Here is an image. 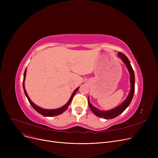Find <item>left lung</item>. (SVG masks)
I'll list each match as a JSON object with an SVG mask.
<instances>
[{
	"mask_svg": "<svg viewBox=\"0 0 158 158\" xmlns=\"http://www.w3.org/2000/svg\"><path fill=\"white\" fill-rule=\"evenodd\" d=\"M118 56L120 58H121L123 63L126 64L127 68L130 73V83H131V91L129 94L128 95L126 99L121 104L118 106L117 107H114V109L107 111H101L98 109L96 108L94 106L91 104L89 100L88 99V102L89 104V107L92 111L97 117L100 118H103L105 119H112L115 117H117L120 114H121L123 111L126 110V109L130 104L132 97H133L135 93V73L134 70L132 69L131 64L128 58L126 55H124L122 52H118Z\"/></svg>",
	"mask_w": 158,
	"mask_h": 158,
	"instance_id": "obj_1",
	"label": "left lung"
}]
</instances>
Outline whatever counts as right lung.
Returning <instances> with one entry per match:
<instances>
[{
  "label": "right lung",
  "instance_id": "right-lung-1",
  "mask_svg": "<svg viewBox=\"0 0 158 158\" xmlns=\"http://www.w3.org/2000/svg\"><path fill=\"white\" fill-rule=\"evenodd\" d=\"M26 69L25 70V72H24V73H23V90H24V93H25V94H26V97H27V98L28 99V101H29L30 104L31 105V106L33 107V108H34L38 113H39L41 115L45 116V117H54V116L59 115V114L63 113L66 109L68 108V107L69 106V105H70V102H71V101L72 100L73 96L75 95V94H76V93L77 92V90L79 88V87H78V88H77L76 89L74 90V92H73L72 95H71V97L70 98L68 102L66 103L64 106H63V107H60V108L55 109V110H45V109H43V108H41V107H40L38 106H36L35 104L33 103L30 100L29 96L27 95V94L26 92V89H25V87H24V81H25V78H26Z\"/></svg>",
  "mask_w": 158,
  "mask_h": 158
}]
</instances>
